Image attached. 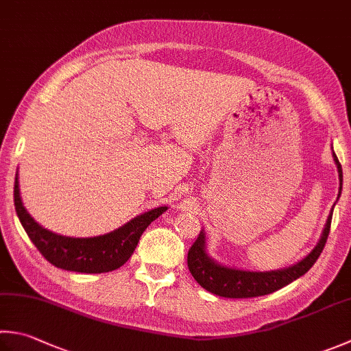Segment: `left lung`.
Listing matches in <instances>:
<instances>
[{
	"label": "left lung",
	"instance_id": "8db88e82",
	"mask_svg": "<svg viewBox=\"0 0 351 351\" xmlns=\"http://www.w3.org/2000/svg\"><path fill=\"white\" fill-rule=\"evenodd\" d=\"M332 155L336 167H338L339 199L342 190V167L336 154L333 152ZM338 199H336V202H338ZM333 208L335 204L330 210V215L327 217L324 230L321 232L318 243L315 245V248L308 252L304 258H301L300 262L276 271H245L217 263L215 258L210 257V254L207 251V237H205V232L202 230L201 234L197 236L196 242L191 245V248L189 251L187 263L191 276H193V278L205 291L223 298H252L276 292L281 289V287H285L286 285L292 283L293 280L304 276V274L313 266V263L317 262L319 254L324 250L328 232H330Z\"/></svg>",
	"mask_w": 351,
	"mask_h": 351
}]
</instances>
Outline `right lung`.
Wrapping results in <instances>:
<instances>
[{"label":"right lung","instance_id":"1","mask_svg":"<svg viewBox=\"0 0 351 351\" xmlns=\"http://www.w3.org/2000/svg\"><path fill=\"white\" fill-rule=\"evenodd\" d=\"M13 197L21 225L47 262L60 269L84 274H101L119 269L134 254L144 230L167 210L166 205L149 210L120 228L101 236L68 237L44 228L25 210L19 193L18 171Z\"/></svg>","mask_w":351,"mask_h":351}]
</instances>
